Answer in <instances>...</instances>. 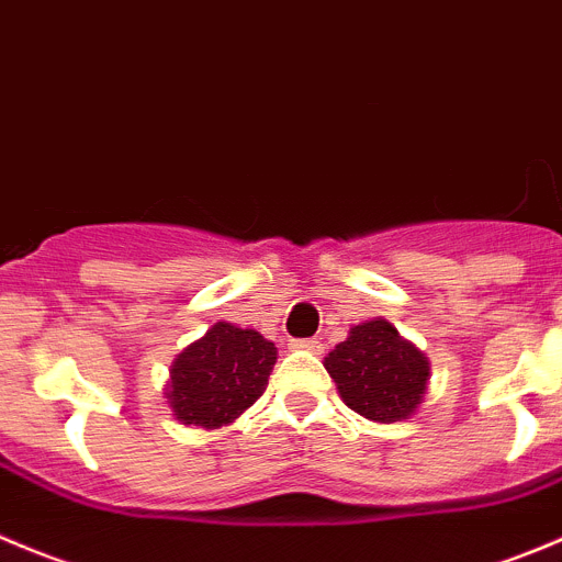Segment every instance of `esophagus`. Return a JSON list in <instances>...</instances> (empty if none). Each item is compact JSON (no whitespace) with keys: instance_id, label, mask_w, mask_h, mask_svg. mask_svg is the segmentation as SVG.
Segmentation results:
<instances>
[{"instance_id":"1","label":"esophagus","mask_w":562,"mask_h":562,"mask_svg":"<svg viewBox=\"0 0 562 562\" xmlns=\"http://www.w3.org/2000/svg\"><path fill=\"white\" fill-rule=\"evenodd\" d=\"M293 351H310V353H321L324 351V342L318 337H310V340H291Z\"/></svg>"}]
</instances>
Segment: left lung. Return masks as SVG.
I'll use <instances>...</instances> for the list:
<instances>
[{"label": "left lung", "instance_id": "obj_1", "mask_svg": "<svg viewBox=\"0 0 562 562\" xmlns=\"http://www.w3.org/2000/svg\"><path fill=\"white\" fill-rule=\"evenodd\" d=\"M342 403L373 423H403L426 401L431 362L386 318L351 326L324 357Z\"/></svg>", "mask_w": 562, "mask_h": 562}]
</instances>
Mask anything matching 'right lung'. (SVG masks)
Segmentation results:
<instances>
[{"label": "right lung", "mask_w": 562, "mask_h": 562, "mask_svg": "<svg viewBox=\"0 0 562 562\" xmlns=\"http://www.w3.org/2000/svg\"><path fill=\"white\" fill-rule=\"evenodd\" d=\"M274 362V342L260 331L216 321L172 359L167 406L183 426L205 431L231 426L263 395Z\"/></svg>", "instance_id": "obj_1"}]
</instances>
